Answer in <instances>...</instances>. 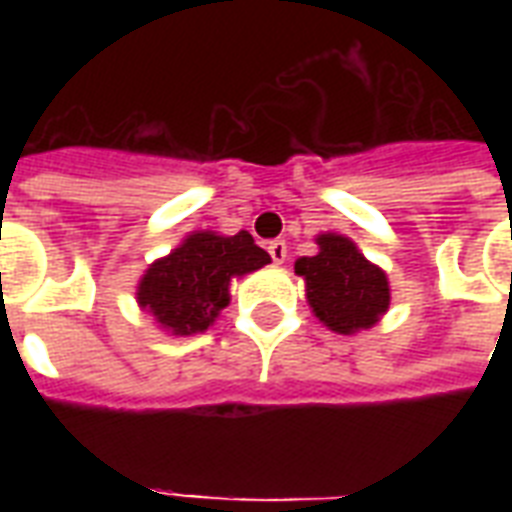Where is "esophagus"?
Segmentation results:
<instances>
[{"instance_id":"esophagus-1","label":"esophagus","mask_w":512,"mask_h":512,"mask_svg":"<svg viewBox=\"0 0 512 512\" xmlns=\"http://www.w3.org/2000/svg\"><path fill=\"white\" fill-rule=\"evenodd\" d=\"M268 255H271V260L273 263H284V260H287V244H284V241H271V244H268Z\"/></svg>"}]
</instances>
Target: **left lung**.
Returning <instances> with one entry per match:
<instances>
[{
	"instance_id": "left-lung-1",
	"label": "left lung",
	"mask_w": 512,
	"mask_h": 512,
	"mask_svg": "<svg viewBox=\"0 0 512 512\" xmlns=\"http://www.w3.org/2000/svg\"><path fill=\"white\" fill-rule=\"evenodd\" d=\"M316 241L319 255L300 257L295 263V273L303 276L308 287L313 313L340 335L374 327L390 305L385 273L345 236L324 233Z\"/></svg>"
}]
</instances>
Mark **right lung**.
<instances>
[{
  "label": "right lung",
  "instance_id": "add662e5",
  "mask_svg": "<svg viewBox=\"0 0 512 512\" xmlns=\"http://www.w3.org/2000/svg\"><path fill=\"white\" fill-rule=\"evenodd\" d=\"M268 263V252L247 231L236 236L193 233L148 268L138 287V303L164 329L196 335L228 305V281Z\"/></svg>",
  "mask_w": 512,
  "mask_h": 512
}]
</instances>
